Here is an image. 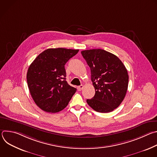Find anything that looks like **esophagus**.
Returning a JSON list of instances; mask_svg holds the SVG:
<instances>
[{"mask_svg":"<svg viewBox=\"0 0 157 157\" xmlns=\"http://www.w3.org/2000/svg\"><path fill=\"white\" fill-rule=\"evenodd\" d=\"M84 87V86H83V85H81V86H78V87H77V89H78V90L79 91H81L82 89V88Z\"/></svg>","mask_w":157,"mask_h":157,"instance_id":"esophagus-1","label":"esophagus"}]
</instances>
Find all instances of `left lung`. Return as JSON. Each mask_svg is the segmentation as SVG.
I'll list each match as a JSON object with an SVG mask.
<instances>
[{"label":"left lung","mask_w":157,"mask_h":157,"mask_svg":"<svg viewBox=\"0 0 157 157\" xmlns=\"http://www.w3.org/2000/svg\"><path fill=\"white\" fill-rule=\"evenodd\" d=\"M81 54L90 67L96 91L92 99H87V103L99 113L112 112L119 106L127 91L126 68L117 56L104 50H87Z\"/></svg>","instance_id":"left-lung-1"}]
</instances>
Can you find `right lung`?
<instances>
[{"instance_id": "right-lung-1", "label": "right lung", "mask_w": 157, "mask_h": 157, "mask_svg": "<svg viewBox=\"0 0 157 157\" xmlns=\"http://www.w3.org/2000/svg\"><path fill=\"white\" fill-rule=\"evenodd\" d=\"M79 50L49 48L41 53L28 69L27 80L35 104L47 113H56L68 104L76 89L66 81L64 65Z\"/></svg>"}]
</instances>
